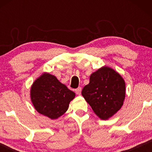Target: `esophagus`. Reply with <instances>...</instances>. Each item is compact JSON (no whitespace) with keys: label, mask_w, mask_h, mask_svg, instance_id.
<instances>
[{"label":"esophagus","mask_w":152,"mask_h":152,"mask_svg":"<svg viewBox=\"0 0 152 152\" xmlns=\"http://www.w3.org/2000/svg\"><path fill=\"white\" fill-rule=\"evenodd\" d=\"M81 92H82V88H81V87H78L77 88L75 89V93H76V94L80 95V94H81Z\"/></svg>","instance_id":"1"}]
</instances>
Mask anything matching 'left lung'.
I'll return each instance as SVG.
<instances>
[{
  "mask_svg": "<svg viewBox=\"0 0 152 152\" xmlns=\"http://www.w3.org/2000/svg\"><path fill=\"white\" fill-rule=\"evenodd\" d=\"M125 82L113 68L102 66L90 76L89 84L82 95L101 120H106L117 113L125 99Z\"/></svg>",
  "mask_w": 152,
  "mask_h": 152,
  "instance_id": "left-lung-1",
  "label": "left lung"
}]
</instances>
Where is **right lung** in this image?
Here are the masks:
<instances>
[{"label": "right lung", "mask_w": 152, "mask_h": 152, "mask_svg": "<svg viewBox=\"0 0 152 152\" xmlns=\"http://www.w3.org/2000/svg\"><path fill=\"white\" fill-rule=\"evenodd\" d=\"M75 97V93L48 72H43L37 78L30 88V98L34 109L52 120L65 113Z\"/></svg>", "instance_id": "1"}]
</instances>
